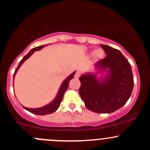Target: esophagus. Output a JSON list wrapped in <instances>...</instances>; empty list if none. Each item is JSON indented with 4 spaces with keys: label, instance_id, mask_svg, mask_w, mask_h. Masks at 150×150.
Segmentation results:
<instances>
[{
    "label": "esophagus",
    "instance_id": "34e87169",
    "mask_svg": "<svg viewBox=\"0 0 150 150\" xmlns=\"http://www.w3.org/2000/svg\"><path fill=\"white\" fill-rule=\"evenodd\" d=\"M80 75H81V73H80L79 71H77L76 72H75V78H78L80 77Z\"/></svg>",
    "mask_w": 150,
    "mask_h": 150
}]
</instances>
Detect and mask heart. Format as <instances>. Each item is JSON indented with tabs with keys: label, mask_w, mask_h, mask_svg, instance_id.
<instances>
[{
	"label": "heart",
	"mask_w": 150,
	"mask_h": 150,
	"mask_svg": "<svg viewBox=\"0 0 150 150\" xmlns=\"http://www.w3.org/2000/svg\"><path fill=\"white\" fill-rule=\"evenodd\" d=\"M95 55H96V57H97V58H102V57L104 56L103 51L101 49L98 50V51H96V52H95Z\"/></svg>",
	"instance_id": "1"
}]
</instances>
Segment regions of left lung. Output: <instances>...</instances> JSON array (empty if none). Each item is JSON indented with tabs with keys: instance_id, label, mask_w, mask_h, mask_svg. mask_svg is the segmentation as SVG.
<instances>
[{
	"instance_id": "1",
	"label": "left lung",
	"mask_w": 150,
	"mask_h": 150,
	"mask_svg": "<svg viewBox=\"0 0 150 150\" xmlns=\"http://www.w3.org/2000/svg\"><path fill=\"white\" fill-rule=\"evenodd\" d=\"M106 54L96 67L108 69L110 75L99 82L94 75L80 77L79 93L86 107L96 113H111L121 108L128 100L134 88L131 66L119 50L100 45Z\"/></svg>"
}]
</instances>
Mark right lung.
<instances>
[{"label": "right lung", "instance_id": "right-lung-1", "mask_svg": "<svg viewBox=\"0 0 150 150\" xmlns=\"http://www.w3.org/2000/svg\"><path fill=\"white\" fill-rule=\"evenodd\" d=\"M43 46H40L36 47V48H33V49H32L31 51H30L26 56H25V57H23V59H22L20 61V62H19V65H18L17 67H16V69H15V72H14V73H13V76L15 75V74H16V71L18 70V69L19 68V67L22 65V63H23L27 59L29 58V57L32 55V54H33L34 51L40 50V48H43ZM74 75H75V72H73L72 75H69V76L65 80V81L62 83V84L61 87H60V88H59V93H58V94H57V97H56V99H54V100L51 103L48 104V105L45 106V107H41V108H38V109H30V108H26V107H24V108H25V110H28V111L30 112L31 113H33V114L38 115H45L51 114V113L54 112H55L56 110L59 108V107L60 104H61V102H62V98H63V96H64V92L66 91L67 88L68 86H69V81L74 78Z\"/></svg>", "mask_w": 150, "mask_h": 150}]
</instances>
